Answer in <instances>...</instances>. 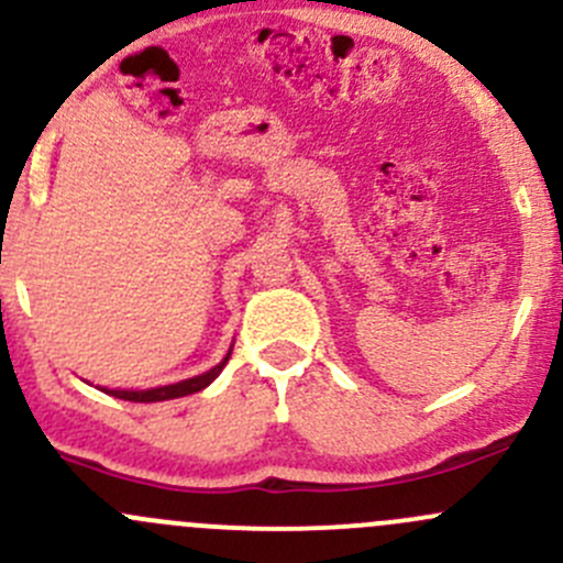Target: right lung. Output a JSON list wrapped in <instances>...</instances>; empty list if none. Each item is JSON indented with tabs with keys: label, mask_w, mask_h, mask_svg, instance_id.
<instances>
[{
	"label": "right lung",
	"mask_w": 563,
	"mask_h": 563,
	"mask_svg": "<svg viewBox=\"0 0 563 563\" xmlns=\"http://www.w3.org/2000/svg\"><path fill=\"white\" fill-rule=\"evenodd\" d=\"M231 351L225 354V360L220 362V365H214L212 371L201 373V376L196 378H185V382L179 384H168V387H155V389H103L108 395L119 397V400H130V402H161V400H174V397H185V395H192V391H201L203 387H209V384L214 382V378L220 376V371L225 367V362H229Z\"/></svg>",
	"instance_id": "1"
}]
</instances>
